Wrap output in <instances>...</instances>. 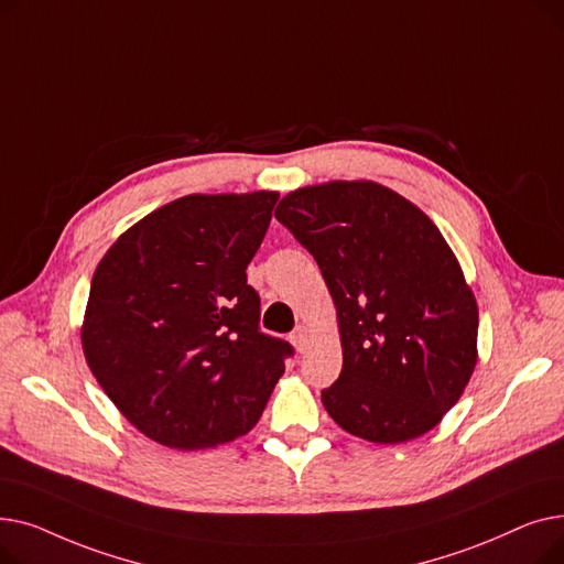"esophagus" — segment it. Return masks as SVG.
Masks as SVG:
<instances>
[{"label":"esophagus","mask_w":564,"mask_h":564,"mask_svg":"<svg viewBox=\"0 0 564 564\" xmlns=\"http://www.w3.org/2000/svg\"><path fill=\"white\" fill-rule=\"evenodd\" d=\"M290 340H292L294 347H297V351H304V347L308 343V329L306 327H297V329H294V334L290 336Z\"/></svg>","instance_id":"obj_1"}]
</instances>
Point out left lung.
<instances>
[{"instance_id":"8db88e82","label":"left lung","mask_w":564,"mask_h":564,"mask_svg":"<svg viewBox=\"0 0 564 564\" xmlns=\"http://www.w3.org/2000/svg\"><path fill=\"white\" fill-rule=\"evenodd\" d=\"M274 217L317 262L343 345L322 404L349 434L402 443L441 423L478 361V304L421 207L370 181L290 192Z\"/></svg>"}]
</instances>
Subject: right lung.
Wrapping results in <instances>:
<instances>
[{
	"label": "right lung",
	"mask_w": 564,
	"mask_h": 564,
	"mask_svg": "<svg viewBox=\"0 0 564 564\" xmlns=\"http://www.w3.org/2000/svg\"><path fill=\"white\" fill-rule=\"evenodd\" d=\"M276 192L192 194L128 228L105 253L82 324L88 368L148 438L215 448L260 419L292 345L260 332L247 264Z\"/></svg>",
	"instance_id": "right-lung-1"
}]
</instances>
